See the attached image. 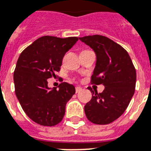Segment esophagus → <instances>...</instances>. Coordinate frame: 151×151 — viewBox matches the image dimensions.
<instances>
[{"label": "esophagus", "instance_id": "esophagus-1", "mask_svg": "<svg viewBox=\"0 0 151 151\" xmlns=\"http://www.w3.org/2000/svg\"><path fill=\"white\" fill-rule=\"evenodd\" d=\"M76 93H80L82 91V87H76Z\"/></svg>", "mask_w": 151, "mask_h": 151}]
</instances>
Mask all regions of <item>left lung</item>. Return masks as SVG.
I'll return each instance as SVG.
<instances>
[{
    "label": "left lung",
    "instance_id": "left-lung-1",
    "mask_svg": "<svg viewBox=\"0 0 151 151\" xmlns=\"http://www.w3.org/2000/svg\"><path fill=\"white\" fill-rule=\"evenodd\" d=\"M96 54L91 83L103 84L97 93L91 87L92 98L84 106L87 118L96 124H108L120 117L128 107L136 86V70L128 53L107 37L93 35L79 37Z\"/></svg>",
    "mask_w": 151,
    "mask_h": 151
}]
</instances>
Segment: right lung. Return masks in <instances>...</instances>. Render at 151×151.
I'll list each match as a JSON object with an SVG mask.
<instances>
[{"label":"right lung","instance_id":"obj_1","mask_svg":"<svg viewBox=\"0 0 151 151\" xmlns=\"http://www.w3.org/2000/svg\"><path fill=\"white\" fill-rule=\"evenodd\" d=\"M78 40L76 37H41L19 57L14 73L15 93L25 114L38 124L60 123L66 104L75 93L74 86L66 82L58 89L50 88L47 79L60 70L64 54Z\"/></svg>","mask_w":151,"mask_h":151}]
</instances>
